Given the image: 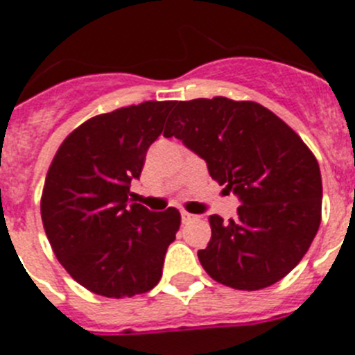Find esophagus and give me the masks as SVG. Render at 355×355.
I'll list each match as a JSON object with an SVG mask.
<instances>
[{
  "mask_svg": "<svg viewBox=\"0 0 355 355\" xmlns=\"http://www.w3.org/2000/svg\"><path fill=\"white\" fill-rule=\"evenodd\" d=\"M193 218H196V215H192V213L181 211V220H183V224H187V222L193 220Z\"/></svg>",
  "mask_w": 355,
  "mask_h": 355,
  "instance_id": "34e87169",
  "label": "esophagus"
}]
</instances>
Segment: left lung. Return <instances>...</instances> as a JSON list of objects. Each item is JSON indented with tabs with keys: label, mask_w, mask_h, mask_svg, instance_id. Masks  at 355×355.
<instances>
[{
	"label": "left lung",
	"mask_w": 355,
	"mask_h": 355,
	"mask_svg": "<svg viewBox=\"0 0 355 355\" xmlns=\"http://www.w3.org/2000/svg\"><path fill=\"white\" fill-rule=\"evenodd\" d=\"M163 137L180 139L240 200L236 218L209 216L197 252L234 290L272 286L299 265L322 218V175L299 135L270 110L227 97L175 103Z\"/></svg>",
	"instance_id": "obj_1"
}]
</instances>
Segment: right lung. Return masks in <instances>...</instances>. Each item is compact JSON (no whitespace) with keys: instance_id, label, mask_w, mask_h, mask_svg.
<instances>
[{"instance_id":"obj_1","label":"right lung","mask_w":355,"mask_h":355,"mask_svg":"<svg viewBox=\"0 0 355 355\" xmlns=\"http://www.w3.org/2000/svg\"><path fill=\"white\" fill-rule=\"evenodd\" d=\"M175 101H147L97 115L72 131L53 158L40 215L71 277L103 297H133L158 284L181 215L131 205L147 149Z\"/></svg>"}]
</instances>
